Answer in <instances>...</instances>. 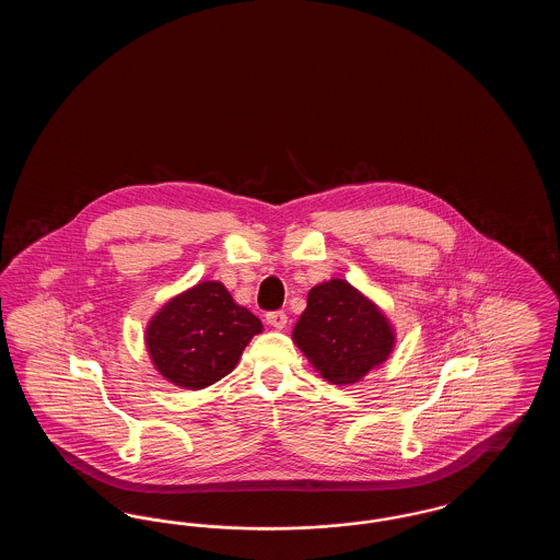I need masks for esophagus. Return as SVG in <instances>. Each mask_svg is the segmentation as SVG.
<instances>
[{"instance_id":"esophagus-1","label":"esophagus","mask_w":560,"mask_h":560,"mask_svg":"<svg viewBox=\"0 0 560 560\" xmlns=\"http://www.w3.org/2000/svg\"><path fill=\"white\" fill-rule=\"evenodd\" d=\"M267 323L275 329H283L288 325V315L283 311H275V313H268Z\"/></svg>"}]
</instances>
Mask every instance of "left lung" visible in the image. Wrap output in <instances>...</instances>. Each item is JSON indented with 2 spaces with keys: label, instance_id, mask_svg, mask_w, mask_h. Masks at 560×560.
Here are the masks:
<instances>
[{
  "label": "left lung",
  "instance_id": "obj_1",
  "mask_svg": "<svg viewBox=\"0 0 560 560\" xmlns=\"http://www.w3.org/2000/svg\"><path fill=\"white\" fill-rule=\"evenodd\" d=\"M306 302L293 327V345L329 384H357L393 354V323L347 279L323 281L308 292Z\"/></svg>",
  "mask_w": 560,
  "mask_h": 560
}]
</instances>
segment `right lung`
Masks as SVG:
<instances>
[{"label": "right lung", "instance_id": "add662e5", "mask_svg": "<svg viewBox=\"0 0 560 560\" xmlns=\"http://www.w3.org/2000/svg\"><path fill=\"white\" fill-rule=\"evenodd\" d=\"M262 320L237 304L220 281H201L170 298L144 329V347L161 377L201 390L235 370Z\"/></svg>", "mask_w": 560, "mask_h": 560}]
</instances>
